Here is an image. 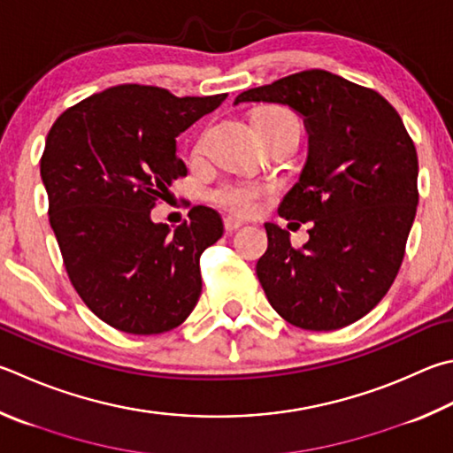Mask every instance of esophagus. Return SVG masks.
Here are the masks:
<instances>
[{"mask_svg":"<svg viewBox=\"0 0 453 453\" xmlns=\"http://www.w3.org/2000/svg\"><path fill=\"white\" fill-rule=\"evenodd\" d=\"M243 224L240 219H235V218H224V227H226V232L227 234H234V232H237V229H240Z\"/></svg>","mask_w":453,"mask_h":453,"instance_id":"34e87169","label":"esophagus"}]
</instances>
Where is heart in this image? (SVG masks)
I'll return each mask as SVG.
<instances>
[{
    "mask_svg": "<svg viewBox=\"0 0 453 453\" xmlns=\"http://www.w3.org/2000/svg\"><path fill=\"white\" fill-rule=\"evenodd\" d=\"M289 122H299L291 111L281 109V106H261L253 112V125L263 128L289 125ZM267 188L253 182H226L213 188L210 192V200L235 216H251L259 208L261 198L267 196Z\"/></svg>",
    "mask_w": 453,
    "mask_h": 453,
    "instance_id": "obj_1",
    "label": "heart"
}]
</instances>
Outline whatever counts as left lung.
I'll list each match as a JSON object with an SVG mask.
<instances>
[{
    "label": "left lung",
    "instance_id": "left-lung-1",
    "mask_svg": "<svg viewBox=\"0 0 453 453\" xmlns=\"http://www.w3.org/2000/svg\"><path fill=\"white\" fill-rule=\"evenodd\" d=\"M281 103L305 117L309 158L279 216L312 221L309 242L265 224L257 279L279 315L305 331H336L388 293L418 205V154L396 109L368 87L323 69L243 90L240 103Z\"/></svg>",
    "mask_w": 453,
    "mask_h": 453
}]
</instances>
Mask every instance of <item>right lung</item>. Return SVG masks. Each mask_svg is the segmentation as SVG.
<instances>
[{
    "label": "right lung",
    "instance_id": "1",
    "mask_svg": "<svg viewBox=\"0 0 453 453\" xmlns=\"http://www.w3.org/2000/svg\"><path fill=\"white\" fill-rule=\"evenodd\" d=\"M226 96L117 85L69 106L49 130V224L79 297L117 331H172L200 299V255L224 234L221 218L194 205L172 234L150 210L188 174L176 136Z\"/></svg>",
    "mask_w": 453,
    "mask_h": 453
}]
</instances>
